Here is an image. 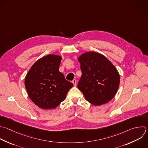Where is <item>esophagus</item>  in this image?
<instances>
[{
    "label": "esophagus",
    "mask_w": 148,
    "mask_h": 148,
    "mask_svg": "<svg viewBox=\"0 0 148 148\" xmlns=\"http://www.w3.org/2000/svg\"><path fill=\"white\" fill-rule=\"evenodd\" d=\"M72 83L73 84V85H74V86H76V80H75V79H74V80H72Z\"/></svg>",
    "instance_id": "obj_1"
}]
</instances>
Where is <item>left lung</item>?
Wrapping results in <instances>:
<instances>
[{"label":"left lung","mask_w":148,"mask_h":148,"mask_svg":"<svg viewBox=\"0 0 148 148\" xmlns=\"http://www.w3.org/2000/svg\"><path fill=\"white\" fill-rule=\"evenodd\" d=\"M77 60L82 71L77 88L86 100L99 106L112 99L120 84V75L113 64L105 56L94 51L82 54Z\"/></svg>","instance_id":"8db88e82"}]
</instances>
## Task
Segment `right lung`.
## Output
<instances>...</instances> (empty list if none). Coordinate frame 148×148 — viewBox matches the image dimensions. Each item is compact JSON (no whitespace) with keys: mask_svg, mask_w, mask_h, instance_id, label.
I'll use <instances>...</instances> for the list:
<instances>
[{"mask_svg":"<svg viewBox=\"0 0 148 148\" xmlns=\"http://www.w3.org/2000/svg\"><path fill=\"white\" fill-rule=\"evenodd\" d=\"M61 60V56L55 54L43 57L33 64L25 76V86L28 97L42 109L57 108L73 86L59 71Z\"/></svg>","mask_w":148,"mask_h":148,"instance_id":"right-lung-1","label":"right lung"}]
</instances>
